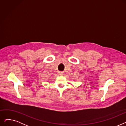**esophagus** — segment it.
<instances>
[{
	"instance_id": "obj_1",
	"label": "esophagus",
	"mask_w": 126,
	"mask_h": 126,
	"mask_svg": "<svg viewBox=\"0 0 126 126\" xmlns=\"http://www.w3.org/2000/svg\"><path fill=\"white\" fill-rule=\"evenodd\" d=\"M59 74L60 75H61V76H62V75H63V74L62 73V72H59Z\"/></svg>"
}]
</instances>
